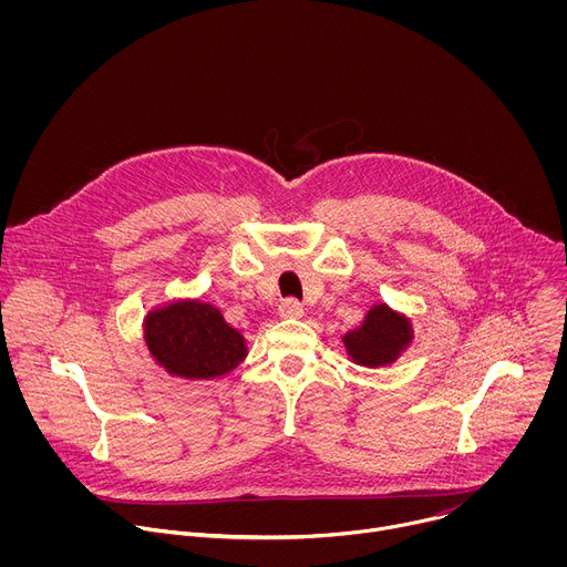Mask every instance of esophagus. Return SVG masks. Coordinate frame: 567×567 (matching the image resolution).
I'll return each mask as SVG.
<instances>
[{
    "instance_id": "obj_1",
    "label": "esophagus",
    "mask_w": 567,
    "mask_h": 567,
    "mask_svg": "<svg viewBox=\"0 0 567 567\" xmlns=\"http://www.w3.org/2000/svg\"><path fill=\"white\" fill-rule=\"evenodd\" d=\"M278 311H280L282 318H300V316L305 313V307H302L298 300L289 298V300H285V302L280 305Z\"/></svg>"
}]
</instances>
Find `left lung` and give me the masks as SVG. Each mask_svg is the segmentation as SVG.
<instances>
[{"instance_id":"obj_1","label":"left lung","mask_w":567,"mask_h":567,"mask_svg":"<svg viewBox=\"0 0 567 567\" xmlns=\"http://www.w3.org/2000/svg\"><path fill=\"white\" fill-rule=\"evenodd\" d=\"M415 332L406 313L392 309L388 302H377L363 316L361 326L343 334L348 359L363 368L392 365L413 346Z\"/></svg>"}]
</instances>
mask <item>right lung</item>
Segmentation results:
<instances>
[{"mask_svg":"<svg viewBox=\"0 0 567 567\" xmlns=\"http://www.w3.org/2000/svg\"><path fill=\"white\" fill-rule=\"evenodd\" d=\"M143 341L152 361L186 381L221 379L247 359V339L202 298H177L143 318Z\"/></svg>","mask_w":567,"mask_h":567,"instance_id":"obj_1","label":"right lung"}]
</instances>
